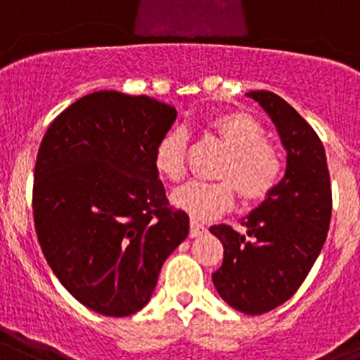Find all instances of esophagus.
<instances>
[{
    "label": "esophagus",
    "mask_w": 360,
    "mask_h": 360,
    "mask_svg": "<svg viewBox=\"0 0 360 360\" xmlns=\"http://www.w3.org/2000/svg\"><path fill=\"white\" fill-rule=\"evenodd\" d=\"M206 234V227L202 224H199L197 220H191L190 221V238H199Z\"/></svg>",
    "instance_id": "1"
}]
</instances>
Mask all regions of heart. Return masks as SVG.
I'll list each match as a JSON object with an SVG mask.
<instances>
[{
    "label": "heart",
    "instance_id": "heart-1",
    "mask_svg": "<svg viewBox=\"0 0 360 360\" xmlns=\"http://www.w3.org/2000/svg\"><path fill=\"white\" fill-rule=\"evenodd\" d=\"M210 129L227 147L218 167L220 181H190L172 191L170 200L197 220L226 213L234 204V188L243 202H257L274 191L282 177V158L268 143L264 129L245 113H224L210 120ZM186 140L179 129L165 134L154 149L158 176L177 183L184 176Z\"/></svg>",
    "mask_w": 360,
    "mask_h": 360
}]
</instances>
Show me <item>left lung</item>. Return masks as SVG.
I'll return each mask as SVG.
<instances>
[{
	"instance_id": "8db88e82",
	"label": "left lung",
	"mask_w": 360,
	"mask_h": 360,
	"mask_svg": "<svg viewBox=\"0 0 360 360\" xmlns=\"http://www.w3.org/2000/svg\"><path fill=\"white\" fill-rule=\"evenodd\" d=\"M277 127L286 149V174L270 195L241 220L211 227L224 245V263L213 284L227 304L245 314H263L290 300L307 277L327 240L332 190L323 143L300 113L277 94L252 90Z\"/></svg>"
}]
</instances>
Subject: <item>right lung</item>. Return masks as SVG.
Instances as JSON below:
<instances>
[{
  "instance_id": "right-lung-1",
  "label": "right lung",
  "mask_w": 360,
  "mask_h": 360,
  "mask_svg": "<svg viewBox=\"0 0 360 360\" xmlns=\"http://www.w3.org/2000/svg\"><path fill=\"white\" fill-rule=\"evenodd\" d=\"M176 117L147 96L99 90L63 110L39 147L33 218L44 257L76 300L104 316L140 311L190 231L154 169Z\"/></svg>"
}]
</instances>
